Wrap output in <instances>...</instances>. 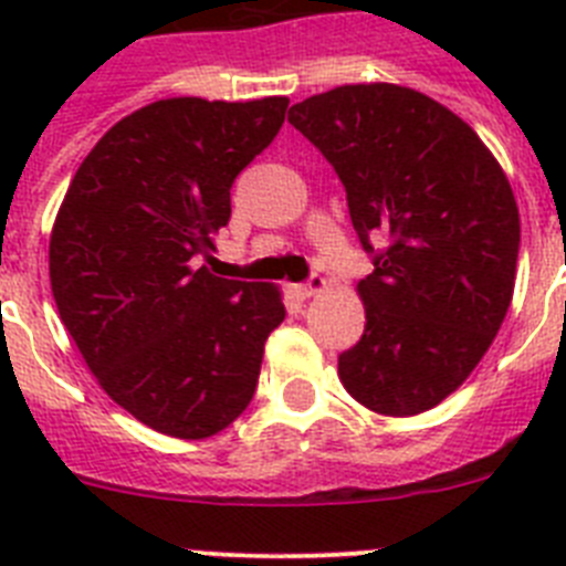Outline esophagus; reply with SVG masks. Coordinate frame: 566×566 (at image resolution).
<instances>
[{
  "instance_id": "34e87169",
  "label": "esophagus",
  "mask_w": 566,
  "mask_h": 566,
  "mask_svg": "<svg viewBox=\"0 0 566 566\" xmlns=\"http://www.w3.org/2000/svg\"><path fill=\"white\" fill-rule=\"evenodd\" d=\"M323 289H326V277H319V274H312V277H308L306 283L300 286V294H303V297H314V294H319V292H323Z\"/></svg>"
}]
</instances>
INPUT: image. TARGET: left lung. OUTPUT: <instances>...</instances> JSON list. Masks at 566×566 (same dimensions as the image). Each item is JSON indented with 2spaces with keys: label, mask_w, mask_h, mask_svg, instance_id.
<instances>
[{
  "label": "left lung",
  "mask_w": 566,
  "mask_h": 566,
  "mask_svg": "<svg viewBox=\"0 0 566 566\" xmlns=\"http://www.w3.org/2000/svg\"><path fill=\"white\" fill-rule=\"evenodd\" d=\"M345 187L374 272L359 280L365 332L339 379L385 417L453 394L513 300L522 227L499 161L468 124L397 84H345L289 109Z\"/></svg>",
  "instance_id": "left-lung-1"
}]
</instances>
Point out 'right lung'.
I'll return each instance as SVG.
<instances>
[{"mask_svg":"<svg viewBox=\"0 0 566 566\" xmlns=\"http://www.w3.org/2000/svg\"><path fill=\"white\" fill-rule=\"evenodd\" d=\"M289 98H164L115 124L78 167L50 234V286L98 385L153 431L207 439L252 402L286 306L214 277L232 189L283 127Z\"/></svg>","mask_w":566,"mask_h":566,"instance_id":"1","label":"right lung"}]
</instances>
